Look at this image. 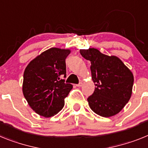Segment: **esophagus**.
Masks as SVG:
<instances>
[{
  "mask_svg": "<svg viewBox=\"0 0 148 148\" xmlns=\"http://www.w3.org/2000/svg\"><path fill=\"white\" fill-rule=\"evenodd\" d=\"M76 86H77V87H81L82 86H83V83H82V82H80V83H79V84H77V85H76Z\"/></svg>",
  "mask_w": 148,
  "mask_h": 148,
  "instance_id": "1",
  "label": "esophagus"
}]
</instances>
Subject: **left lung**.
I'll return each instance as SVG.
<instances>
[{"instance_id":"8db88e82","label":"left lung","mask_w":148,"mask_h":148,"mask_svg":"<svg viewBox=\"0 0 148 148\" xmlns=\"http://www.w3.org/2000/svg\"><path fill=\"white\" fill-rule=\"evenodd\" d=\"M91 62L92 79L95 88L87 99L91 110L108 118L121 111L130 101L134 77L130 70L115 56H108L96 48L79 50Z\"/></svg>"}]
</instances>
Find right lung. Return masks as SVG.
I'll return each mask as SVG.
<instances>
[{
  "label": "right lung",
  "mask_w": 148,
  "mask_h": 148,
  "mask_svg": "<svg viewBox=\"0 0 148 148\" xmlns=\"http://www.w3.org/2000/svg\"><path fill=\"white\" fill-rule=\"evenodd\" d=\"M69 49L51 47L29 62L24 70L22 92L28 104L38 115L49 118L63 108L73 86L65 83V59Z\"/></svg>",
  "instance_id": "right-lung-1"
}]
</instances>
